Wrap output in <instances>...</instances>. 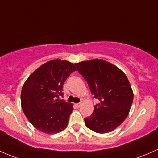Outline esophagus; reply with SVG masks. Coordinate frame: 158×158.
<instances>
[{
    "instance_id": "1",
    "label": "esophagus",
    "mask_w": 158,
    "mask_h": 158,
    "mask_svg": "<svg viewBox=\"0 0 158 158\" xmlns=\"http://www.w3.org/2000/svg\"><path fill=\"white\" fill-rule=\"evenodd\" d=\"M82 102H79V103H78L77 104H76V106H77V107H80L81 106H82Z\"/></svg>"
}]
</instances>
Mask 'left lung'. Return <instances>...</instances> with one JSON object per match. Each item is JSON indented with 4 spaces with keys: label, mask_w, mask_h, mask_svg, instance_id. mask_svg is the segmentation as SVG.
<instances>
[{
    "label": "left lung",
    "mask_w": 158,
    "mask_h": 158,
    "mask_svg": "<svg viewBox=\"0 0 158 158\" xmlns=\"http://www.w3.org/2000/svg\"><path fill=\"white\" fill-rule=\"evenodd\" d=\"M99 103L85 124L99 133H109L125 120L132 106L133 94L125 74L115 65L100 59L75 64Z\"/></svg>",
    "instance_id": "left-lung-1"
}]
</instances>
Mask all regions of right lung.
<instances>
[{
    "label": "right lung",
    "instance_id": "obj_1",
    "mask_svg": "<svg viewBox=\"0 0 158 158\" xmlns=\"http://www.w3.org/2000/svg\"><path fill=\"white\" fill-rule=\"evenodd\" d=\"M76 70L73 64L67 60H50L37 68L24 84L22 108L32 125L41 132L52 134L67 127L73 107L57 98L63 97L64 83Z\"/></svg>",
    "mask_w": 158,
    "mask_h": 158
}]
</instances>
